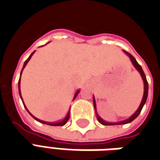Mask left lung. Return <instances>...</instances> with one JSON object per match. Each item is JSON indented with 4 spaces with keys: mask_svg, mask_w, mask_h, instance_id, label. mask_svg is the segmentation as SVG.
I'll return each instance as SVG.
<instances>
[{
    "mask_svg": "<svg viewBox=\"0 0 160 160\" xmlns=\"http://www.w3.org/2000/svg\"><path fill=\"white\" fill-rule=\"evenodd\" d=\"M124 51V53H126L127 55H129V57L130 58V60L132 61L133 65L134 66L136 67L137 70H138V72L141 73V76H142V79H143V82H144V94H143V98H142V101L141 102V104H140V107L139 108L137 109L135 113L133 114L132 116L130 118H129L128 119L126 120H123V121H121V122H118V123H108V122H106L104 120L102 119L97 113H96V108H95V101H94V109H95V115H96V118H97L98 121L101 123V124H103V125H116V124H125V123H129L130 122H132L133 120L136 118L138 117V115L141 113V111H142V107L144 106V104L146 103V101H147V98H148V81H147V78H146V76H145V73L143 72V70H142V66H140L139 64L137 63V61L136 60V59L133 57L131 54L128 52H126L125 50H123Z\"/></svg>",
    "mask_w": 160,
    "mask_h": 160,
    "instance_id": "8db88e82",
    "label": "left lung"
}]
</instances>
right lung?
<instances>
[{
	"label": "right lung",
	"instance_id": "obj_1",
	"mask_svg": "<svg viewBox=\"0 0 160 160\" xmlns=\"http://www.w3.org/2000/svg\"><path fill=\"white\" fill-rule=\"evenodd\" d=\"M35 53V51H34L33 53H31V55H30V57L28 58L26 60H25V62H24V67H23V69L25 67V66L27 65V63L29 62V60L31 59V56H32V54ZM23 69H22V72H23ZM22 72H21V74H22ZM21 74H20V77H21ZM18 91H19V94H20V79L18 80ZM79 93V90H78V91L76 92V94H75V96H74V99H75L76 97H77V95ZM20 96H21V94H20ZM23 101V100H22ZM25 108H26V107H25ZM27 109V108H26ZM28 111V110H27ZM31 114V113H30ZM32 117L35 118L36 120H37L38 122H40V123H45V124H48V125H52V126H62V125H64V124H66V122L68 121L69 118H70V111H68V112H67V114H66V116L64 118H63L62 120H59V121H58V122H54V123H49V122H45V121H42V120H40V119H38V118H35L33 116V115H31Z\"/></svg>",
	"mask_w": 160,
	"mask_h": 160
}]
</instances>
